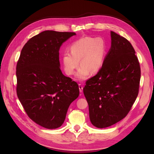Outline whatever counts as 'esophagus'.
Returning <instances> with one entry per match:
<instances>
[{
    "mask_svg": "<svg viewBox=\"0 0 154 154\" xmlns=\"http://www.w3.org/2000/svg\"><path fill=\"white\" fill-rule=\"evenodd\" d=\"M83 87L82 85V84H79V89H80V92H82L83 91Z\"/></svg>",
    "mask_w": 154,
    "mask_h": 154,
    "instance_id": "34e87169",
    "label": "esophagus"
}]
</instances>
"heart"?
Instances as JSON below:
<instances>
[{"mask_svg": "<svg viewBox=\"0 0 154 154\" xmlns=\"http://www.w3.org/2000/svg\"><path fill=\"white\" fill-rule=\"evenodd\" d=\"M106 49V42L102 38L83 37L75 41L71 46V51H66L62 55L65 72L69 76L72 75L80 60L82 66L76 76L80 80H85L90 71L96 72L101 68Z\"/></svg>", "mask_w": 154, "mask_h": 154, "instance_id": "b5f03b06", "label": "heart"}]
</instances>
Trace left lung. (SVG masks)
Listing matches in <instances>:
<instances>
[{"label":"left lung","instance_id":"8db88e82","mask_svg":"<svg viewBox=\"0 0 154 154\" xmlns=\"http://www.w3.org/2000/svg\"><path fill=\"white\" fill-rule=\"evenodd\" d=\"M110 36L111 47L101 68L83 88L91 122L99 128L126 117L137 98L141 78L140 66L132 44L113 31Z\"/></svg>","mask_w":154,"mask_h":154}]
</instances>
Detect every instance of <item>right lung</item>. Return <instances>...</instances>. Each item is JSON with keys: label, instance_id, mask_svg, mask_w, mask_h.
<instances>
[{"label": "right lung", "instance_id": "1", "mask_svg": "<svg viewBox=\"0 0 154 154\" xmlns=\"http://www.w3.org/2000/svg\"><path fill=\"white\" fill-rule=\"evenodd\" d=\"M73 32L44 31L23 47L17 64V94L29 118L48 129L61 127L79 96L76 82L60 69L59 50Z\"/></svg>", "mask_w": 154, "mask_h": 154}]
</instances>
